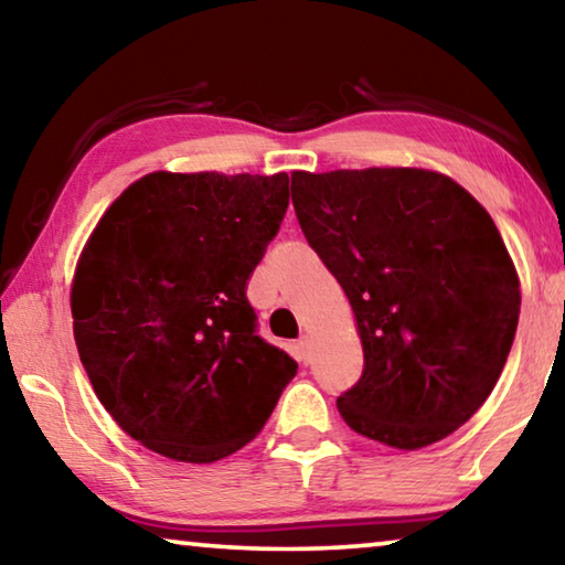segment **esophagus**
Here are the masks:
<instances>
[{"mask_svg": "<svg viewBox=\"0 0 565 565\" xmlns=\"http://www.w3.org/2000/svg\"><path fill=\"white\" fill-rule=\"evenodd\" d=\"M297 349H299V362L307 364V362H309V337H307V334L299 337Z\"/></svg>", "mask_w": 565, "mask_h": 565, "instance_id": "34e87169", "label": "esophagus"}]
</instances>
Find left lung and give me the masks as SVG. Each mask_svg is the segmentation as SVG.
<instances>
[{
  "label": "left lung",
  "instance_id": "obj_1",
  "mask_svg": "<svg viewBox=\"0 0 565 565\" xmlns=\"http://www.w3.org/2000/svg\"><path fill=\"white\" fill-rule=\"evenodd\" d=\"M291 201L364 349L339 415L399 450L455 433L495 387L521 315L515 266L488 211L417 168L297 170Z\"/></svg>",
  "mask_w": 565,
  "mask_h": 565
}]
</instances>
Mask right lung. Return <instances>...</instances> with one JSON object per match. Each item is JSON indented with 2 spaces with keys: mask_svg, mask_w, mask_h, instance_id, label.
I'll return each mask as SVG.
<instances>
[{
  "mask_svg": "<svg viewBox=\"0 0 565 565\" xmlns=\"http://www.w3.org/2000/svg\"><path fill=\"white\" fill-rule=\"evenodd\" d=\"M289 175L150 173L97 223L73 284L75 342L132 440L216 462L262 433L297 362L258 337L246 286Z\"/></svg>",
  "mask_w": 565,
  "mask_h": 565,
  "instance_id": "1",
  "label": "right lung"
}]
</instances>
